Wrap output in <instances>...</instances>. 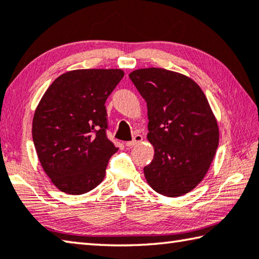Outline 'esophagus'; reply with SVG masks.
<instances>
[{
    "mask_svg": "<svg viewBox=\"0 0 259 259\" xmlns=\"http://www.w3.org/2000/svg\"><path fill=\"white\" fill-rule=\"evenodd\" d=\"M143 142V136L142 135H139V134H136L134 136V139L133 141H130V142H126V146H134V145H136V144H139V143H142Z\"/></svg>",
    "mask_w": 259,
    "mask_h": 259,
    "instance_id": "34e87169",
    "label": "esophagus"
}]
</instances>
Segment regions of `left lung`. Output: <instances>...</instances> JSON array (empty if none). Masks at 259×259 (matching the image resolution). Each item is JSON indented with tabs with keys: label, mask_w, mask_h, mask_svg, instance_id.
<instances>
[{
	"label": "left lung",
	"mask_w": 259,
	"mask_h": 259,
	"mask_svg": "<svg viewBox=\"0 0 259 259\" xmlns=\"http://www.w3.org/2000/svg\"><path fill=\"white\" fill-rule=\"evenodd\" d=\"M129 77L147 105L154 157L144 167L146 181L160 195H186L206 175L219 145L210 104L199 85L182 73L145 68Z\"/></svg>",
	"instance_id": "8db88e82"
}]
</instances>
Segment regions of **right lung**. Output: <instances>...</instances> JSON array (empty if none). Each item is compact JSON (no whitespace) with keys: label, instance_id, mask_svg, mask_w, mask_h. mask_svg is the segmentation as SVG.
<instances>
[{"label":"right lung","instance_id":"right-lung-1","mask_svg":"<svg viewBox=\"0 0 259 259\" xmlns=\"http://www.w3.org/2000/svg\"><path fill=\"white\" fill-rule=\"evenodd\" d=\"M124 76L121 69H78L59 76L41 98L32 137L45 173L69 195L102 182L118 150L106 136L105 102Z\"/></svg>","mask_w":259,"mask_h":259}]
</instances>
